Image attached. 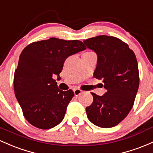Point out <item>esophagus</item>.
Instances as JSON below:
<instances>
[{"label":"esophagus","instance_id":"34e87169","mask_svg":"<svg viewBox=\"0 0 153 153\" xmlns=\"http://www.w3.org/2000/svg\"><path fill=\"white\" fill-rule=\"evenodd\" d=\"M73 91H74V94H75V97H78V96L81 94L83 91L79 89V88H75V89H74Z\"/></svg>","mask_w":153,"mask_h":153}]
</instances>
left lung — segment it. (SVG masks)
<instances>
[{
	"label": "left lung",
	"instance_id": "obj_1",
	"mask_svg": "<svg viewBox=\"0 0 153 153\" xmlns=\"http://www.w3.org/2000/svg\"><path fill=\"white\" fill-rule=\"evenodd\" d=\"M97 55L94 77L102 79L106 93H92L85 108L92 123L102 128L115 126L128 115L138 91L139 76L135 54L128 44L112 36H99L83 41Z\"/></svg>",
	"mask_w": 153,
	"mask_h": 153
}]
</instances>
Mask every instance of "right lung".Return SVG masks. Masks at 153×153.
I'll return each mask as SVG.
<instances>
[{
  "label": "right lung",
  "instance_id": "add662e5",
  "mask_svg": "<svg viewBox=\"0 0 153 153\" xmlns=\"http://www.w3.org/2000/svg\"><path fill=\"white\" fill-rule=\"evenodd\" d=\"M85 48L78 40L51 38L33 42L22 51L14 72V93L25 119L33 126L49 129L62 121L74 92L58 88L53 76L59 79L65 59Z\"/></svg>",
  "mask_w": 153,
  "mask_h": 153
}]
</instances>
